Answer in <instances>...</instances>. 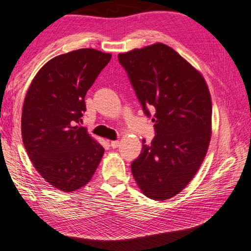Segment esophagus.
<instances>
[{
  "instance_id": "obj_1",
  "label": "esophagus",
  "mask_w": 251,
  "mask_h": 251,
  "mask_svg": "<svg viewBox=\"0 0 251 251\" xmlns=\"http://www.w3.org/2000/svg\"><path fill=\"white\" fill-rule=\"evenodd\" d=\"M110 146H111V148H113V149H116V148H118L119 146H120V141H118V140L111 141L110 142Z\"/></svg>"
}]
</instances>
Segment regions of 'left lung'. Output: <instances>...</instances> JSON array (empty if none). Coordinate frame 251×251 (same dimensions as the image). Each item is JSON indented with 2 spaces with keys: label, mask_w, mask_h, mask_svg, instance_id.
<instances>
[{
  "label": "left lung",
  "mask_w": 251,
  "mask_h": 251,
  "mask_svg": "<svg viewBox=\"0 0 251 251\" xmlns=\"http://www.w3.org/2000/svg\"><path fill=\"white\" fill-rule=\"evenodd\" d=\"M143 112L154 110L155 135L142 140L131 163L139 188L148 198L167 200L178 195L203 161L211 138V98L203 76L174 49L155 43L121 53Z\"/></svg>",
  "instance_id": "1"
}]
</instances>
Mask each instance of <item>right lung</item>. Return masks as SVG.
I'll return each instance as SVG.
<instances>
[{
  "label": "right lung",
  "instance_id": "right-lung-1",
  "mask_svg": "<svg viewBox=\"0 0 251 251\" xmlns=\"http://www.w3.org/2000/svg\"><path fill=\"white\" fill-rule=\"evenodd\" d=\"M111 54L80 49L53 57L36 73L24 100L22 139L39 174L54 188L77 190L91 180L104 149L80 126L84 97Z\"/></svg>",
  "mask_w": 251,
  "mask_h": 251
}]
</instances>
